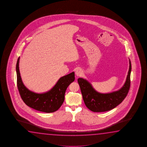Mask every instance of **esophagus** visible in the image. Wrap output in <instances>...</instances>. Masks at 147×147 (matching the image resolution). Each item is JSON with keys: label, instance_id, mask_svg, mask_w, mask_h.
Instances as JSON below:
<instances>
[{"label": "esophagus", "instance_id": "34e87169", "mask_svg": "<svg viewBox=\"0 0 147 147\" xmlns=\"http://www.w3.org/2000/svg\"><path fill=\"white\" fill-rule=\"evenodd\" d=\"M75 74L76 75L78 76V77H79L81 76L82 74V71L80 69H78L76 70V72H75Z\"/></svg>", "mask_w": 147, "mask_h": 147}]
</instances>
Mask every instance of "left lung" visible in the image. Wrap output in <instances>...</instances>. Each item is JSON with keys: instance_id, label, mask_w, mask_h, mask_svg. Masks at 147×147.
<instances>
[{"instance_id": "1", "label": "left lung", "mask_w": 147, "mask_h": 147, "mask_svg": "<svg viewBox=\"0 0 147 147\" xmlns=\"http://www.w3.org/2000/svg\"><path fill=\"white\" fill-rule=\"evenodd\" d=\"M129 63V70L125 84L116 92L108 94L99 93L94 90L87 80L81 78L78 79L85 105L89 110L94 112L108 111L116 107L125 99L130 87L132 68L130 60Z\"/></svg>"}]
</instances>
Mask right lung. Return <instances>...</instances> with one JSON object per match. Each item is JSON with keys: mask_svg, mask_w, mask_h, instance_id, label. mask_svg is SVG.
I'll list each match as a JSON object with an SVG mask.
<instances>
[{"mask_svg": "<svg viewBox=\"0 0 147 147\" xmlns=\"http://www.w3.org/2000/svg\"><path fill=\"white\" fill-rule=\"evenodd\" d=\"M20 57L18 58L16 69L17 85L20 97L28 107L40 112L53 113L57 111L64 101L66 90L75 80V72L61 78L51 90L42 94L30 91L22 83L19 69Z\"/></svg>", "mask_w": 147, "mask_h": 147, "instance_id": "obj_1", "label": "right lung"}]
</instances>
